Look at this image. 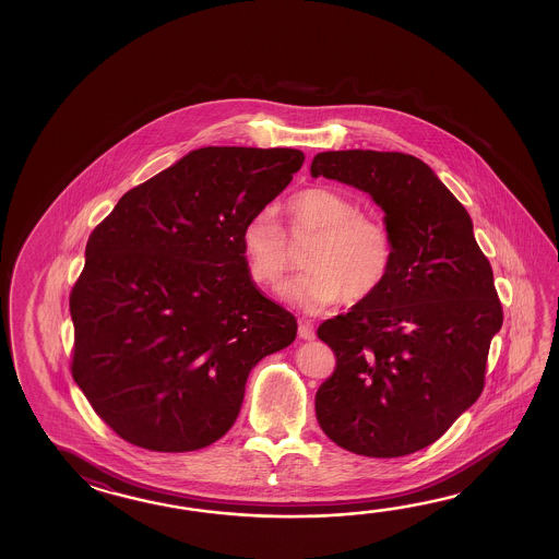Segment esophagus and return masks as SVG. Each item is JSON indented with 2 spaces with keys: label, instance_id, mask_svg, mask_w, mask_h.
Returning a JSON list of instances; mask_svg holds the SVG:
<instances>
[{
  "label": "esophagus",
  "instance_id": "1",
  "mask_svg": "<svg viewBox=\"0 0 559 559\" xmlns=\"http://www.w3.org/2000/svg\"><path fill=\"white\" fill-rule=\"evenodd\" d=\"M297 335L301 337V340H313L316 337V330H313V325L309 323L308 320H299V328H297Z\"/></svg>",
  "mask_w": 559,
  "mask_h": 559
}]
</instances>
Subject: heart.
<instances>
[{
    "instance_id": "obj_1",
    "label": "heart",
    "mask_w": 559,
    "mask_h": 559,
    "mask_svg": "<svg viewBox=\"0 0 559 559\" xmlns=\"http://www.w3.org/2000/svg\"><path fill=\"white\" fill-rule=\"evenodd\" d=\"M285 226L272 210H260L241 227L239 246L251 282L275 292L294 267L292 241L316 238L306 255L309 272L287 285L285 294L308 311L361 304L388 280L393 262L392 234L378 215L330 188L297 191L284 203Z\"/></svg>"
}]
</instances>
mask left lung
I'll return each mask as SVG.
<instances>
[{
	"mask_svg": "<svg viewBox=\"0 0 559 559\" xmlns=\"http://www.w3.org/2000/svg\"><path fill=\"white\" fill-rule=\"evenodd\" d=\"M320 176L369 193L393 241L380 289L318 328L335 354L316 393L320 428L357 455L424 450L484 392L503 323L491 265L464 205L414 155L323 152L311 162Z\"/></svg>",
	"mask_w": 559,
	"mask_h": 559,
	"instance_id": "obj_1",
	"label": "left lung"
}]
</instances>
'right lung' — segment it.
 <instances>
[{
	"instance_id": "obj_1",
	"label": "right lung",
	"mask_w": 559,
	"mask_h": 559,
	"mask_svg": "<svg viewBox=\"0 0 559 559\" xmlns=\"http://www.w3.org/2000/svg\"><path fill=\"white\" fill-rule=\"evenodd\" d=\"M304 159L289 147H202L95 226L70 294L72 376L121 440L171 453L214 443L251 368L296 340V318L251 282L239 234Z\"/></svg>"
}]
</instances>
